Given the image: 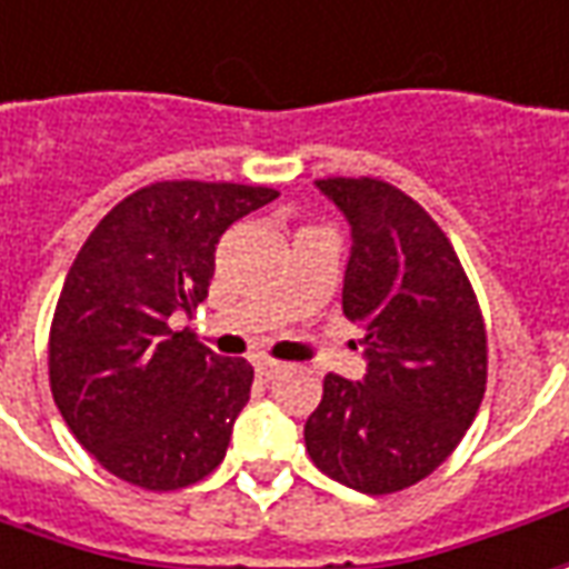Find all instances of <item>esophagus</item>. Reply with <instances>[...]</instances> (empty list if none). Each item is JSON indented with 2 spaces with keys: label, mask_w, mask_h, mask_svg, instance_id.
I'll return each mask as SVG.
<instances>
[{
  "label": "esophagus",
  "mask_w": 569,
  "mask_h": 569,
  "mask_svg": "<svg viewBox=\"0 0 569 569\" xmlns=\"http://www.w3.org/2000/svg\"><path fill=\"white\" fill-rule=\"evenodd\" d=\"M254 370H258L261 380H273V377L283 370V365H280V361H270V358H258V361H254Z\"/></svg>",
  "instance_id": "1"
}]
</instances>
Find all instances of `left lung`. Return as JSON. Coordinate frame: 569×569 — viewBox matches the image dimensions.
I'll return each mask as SVG.
<instances>
[{
	"label": "left lung",
	"instance_id": "left-lung-1",
	"mask_svg": "<svg viewBox=\"0 0 569 569\" xmlns=\"http://www.w3.org/2000/svg\"><path fill=\"white\" fill-rule=\"evenodd\" d=\"M317 189L351 227L342 315L365 330L367 373L323 377L305 448L336 482L389 496L430 477L473 423L486 327L448 236L411 196L373 177Z\"/></svg>",
	"mask_w": 569,
	"mask_h": 569
}]
</instances>
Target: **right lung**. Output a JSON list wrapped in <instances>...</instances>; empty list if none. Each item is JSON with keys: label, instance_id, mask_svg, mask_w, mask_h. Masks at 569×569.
<instances>
[{"label": "right lung", "instance_id": "add662e5", "mask_svg": "<svg viewBox=\"0 0 569 569\" xmlns=\"http://www.w3.org/2000/svg\"><path fill=\"white\" fill-rule=\"evenodd\" d=\"M277 199L268 187L164 180L118 202L73 258L49 333L52 398L108 473L149 492L208 477L252 392L173 315L208 299L223 230Z\"/></svg>", "mask_w": 569, "mask_h": 569}]
</instances>
